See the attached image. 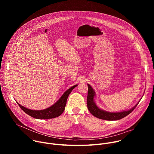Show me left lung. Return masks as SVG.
<instances>
[{
    "instance_id": "obj_1",
    "label": "left lung",
    "mask_w": 154,
    "mask_h": 154,
    "mask_svg": "<svg viewBox=\"0 0 154 154\" xmlns=\"http://www.w3.org/2000/svg\"><path fill=\"white\" fill-rule=\"evenodd\" d=\"M88 96H87V107L90 112L95 117L107 120V121H116L121 119L128 115H129L131 112H132L134 109L136 108L138 103L134 106L132 108H131L127 111H124L121 112H117V113H111V112H108L102 109H100L96 105L94 101V97L95 96V92L94 90L92 88V87L88 84Z\"/></svg>"
}]
</instances>
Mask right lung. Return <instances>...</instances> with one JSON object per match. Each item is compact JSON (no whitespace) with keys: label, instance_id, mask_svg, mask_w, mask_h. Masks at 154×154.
Instances as JSON below:
<instances>
[{"label":"right lung","instance_id":"1","mask_svg":"<svg viewBox=\"0 0 154 154\" xmlns=\"http://www.w3.org/2000/svg\"><path fill=\"white\" fill-rule=\"evenodd\" d=\"M77 86V85H75L70 88L69 90H68L62 95V96L55 104L46 109H42V110H32V109H28L23 106L20 105L18 102L17 103L20 106V108L23 109L26 113L34 118L39 119L55 118L60 116L63 113V112L64 110L66 104L67 102V99L69 94Z\"/></svg>","mask_w":154,"mask_h":154}]
</instances>
